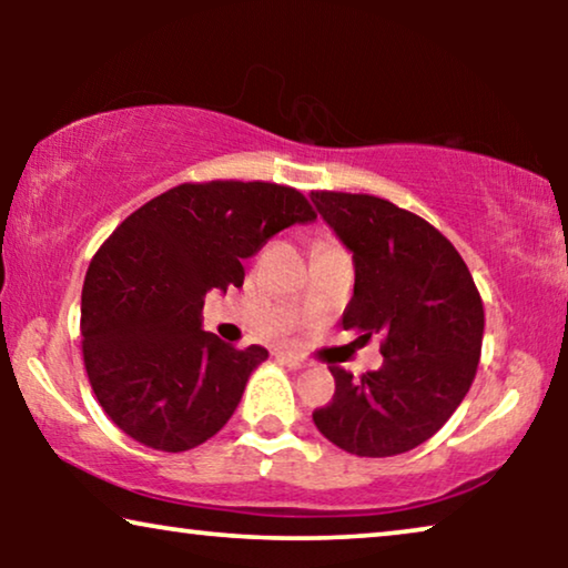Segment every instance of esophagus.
<instances>
[{"label":"esophagus","instance_id":"esophagus-1","mask_svg":"<svg viewBox=\"0 0 568 568\" xmlns=\"http://www.w3.org/2000/svg\"><path fill=\"white\" fill-rule=\"evenodd\" d=\"M276 356H278V359H282L290 369H305V367H307V362L302 359L300 354H294V352H284V348H282V352H276Z\"/></svg>","mask_w":568,"mask_h":568}]
</instances>
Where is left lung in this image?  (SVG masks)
Returning a JSON list of instances; mask_svg holds the SVG:
<instances>
[{
    "mask_svg": "<svg viewBox=\"0 0 568 568\" xmlns=\"http://www.w3.org/2000/svg\"><path fill=\"white\" fill-rule=\"evenodd\" d=\"M313 204L354 253L344 331L383 336L385 362L359 379L331 364L336 393L315 408L325 439L359 457L408 453L434 437L476 377L484 300L442 232L369 193L313 191Z\"/></svg>",
    "mask_w": 568,
    "mask_h": 568,
    "instance_id": "obj_1",
    "label": "left lung"
}]
</instances>
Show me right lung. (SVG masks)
Wrapping results in <instances>:
<instances>
[{
    "instance_id": "add662e5",
    "label": "right lung",
    "mask_w": 568,
    "mask_h": 568,
    "mask_svg": "<svg viewBox=\"0 0 568 568\" xmlns=\"http://www.w3.org/2000/svg\"><path fill=\"white\" fill-rule=\"evenodd\" d=\"M313 206L292 185L181 183L92 255L82 286V356L108 418L139 445L185 453L214 437L243 398L263 346L201 331L206 292L243 286V261Z\"/></svg>"
}]
</instances>
